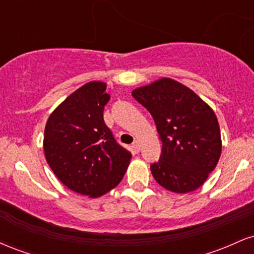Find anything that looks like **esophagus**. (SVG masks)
<instances>
[{
  "label": "esophagus",
  "instance_id": "obj_1",
  "mask_svg": "<svg viewBox=\"0 0 254 254\" xmlns=\"http://www.w3.org/2000/svg\"><path fill=\"white\" fill-rule=\"evenodd\" d=\"M132 148H133V150H135V153H138V151H139V142L138 141L133 142Z\"/></svg>",
  "mask_w": 254,
  "mask_h": 254
}]
</instances>
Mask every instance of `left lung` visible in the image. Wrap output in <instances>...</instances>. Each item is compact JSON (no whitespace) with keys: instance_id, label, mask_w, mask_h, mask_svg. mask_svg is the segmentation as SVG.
<instances>
[{"instance_id":"1","label":"left lung","mask_w":254,"mask_h":254,"mask_svg":"<svg viewBox=\"0 0 254 254\" xmlns=\"http://www.w3.org/2000/svg\"><path fill=\"white\" fill-rule=\"evenodd\" d=\"M150 112L162 142L160 160L150 165L154 179L166 190H197L216 167L222 150L216 115L193 90L164 77L132 90Z\"/></svg>"}]
</instances>
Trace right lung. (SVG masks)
<instances>
[{"instance_id":"right-lung-1","label":"right lung","mask_w":254,"mask_h":254,"mask_svg":"<svg viewBox=\"0 0 254 254\" xmlns=\"http://www.w3.org/2000/svg\"><path fill=\"white\" fill-rule=\"evenodd\" d=\"M109 100L106 83L90 81L51 113L44 131V153L55 176L90 198L115 189L131 160L104 122Z\"/></svg>"}]
</instances>
